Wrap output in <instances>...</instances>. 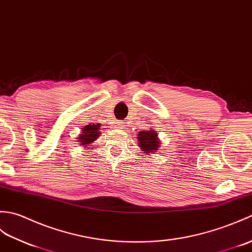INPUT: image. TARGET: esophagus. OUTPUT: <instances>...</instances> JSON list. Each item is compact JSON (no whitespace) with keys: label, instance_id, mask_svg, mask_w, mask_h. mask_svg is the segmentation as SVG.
Masks as SVG:
<instances>
[{"label":"esophagus","instance_id":"1","mask_svg":"<svg viewBox=\"0 0 252 252\" xmlns=\"http://www.w3.org/2000/svg\"><path fill=\"white\" fill-rule=\"evenodd\" d=\"M115 126H116V128H124L126 125L122 121H120V122H116Z\"/></svg>","mask_w":252,"mask_h":252}]
</instances>
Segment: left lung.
<instances>
[{
	"instance_id": "8db88e82",
	"label": "left lung",
	"mask_w": 252,
	"mask_h": 252,
	"mask_svg": "<svg viewBox=\"0 0 252 252\" xmlns=\"http://www.w3.org/2000/svg\"><path fill=\"white\" fill-rule=\"evenodd\" d=\"M138 141L143 153H154L159 148V140L155 130H143L138 133Z\"/></svg>"
}]
</instances>
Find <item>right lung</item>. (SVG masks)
Instances as JSON below:
<instances>
[{
  "instance_id": "right-lung-1",
  "label": "right lung",
  "mask_w": 252,
  "mask_h": 252,
  "mask_svg": "<svg viewBox=\"0 0 252 252\" xmlns=\"http://www.w3.org/2000/svg\"><path fill=\"white\" fill-rule=\"evenodd\" d=\"M99 127L100 125H87L83 128V133L79 138V141L82 144H89L94 142L99 137Z\"/></svg>"
}]
</instances>
